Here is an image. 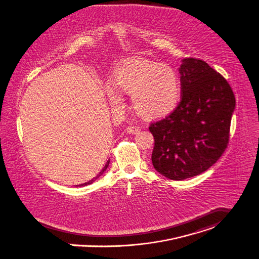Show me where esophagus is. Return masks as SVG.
Segmentation results:
<instances>
[{"label": "esophagus", "mask_w": 259, "mask_h": 259, "mask_svg": "<svg viewBox=\"0 0 259 259\" xmlns=\"http://www.w3.org/2000/svg\"><path fill=\"white\" fill-rule=\"evenodd\" d=\"M126 132H127V134L136 135V134H138L140 132V127L139 126H135V125H131V126L126 127Z\"/></svg>", "instance_id": "34e87169"}]
</instances>
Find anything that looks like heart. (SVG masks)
Listing matches in <instances>:
<instances>
[{
  "label": "heart",
  "instance_id": "1",
  "mask_svg": "<svg viewBox=\"0 0 259 259\" xmlns=\"http://www.w3.org/2000/svg\"><path fill=\"white\" fill-rule=\"evenodd\" d=\"M107 93L111 104L118 107V92L132 96L134 109L142 118L153 119L169 115L178 105L181 84L177 72L167 64L143 59L122 62L112 75ZM116 90L115 91L114 89Z\"/></svg>",
  "mask_w": 259,
  "mask_h": 259
}]
</instances>
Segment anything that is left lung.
Masks as SVG:
<instances>
[{
  "mask_svg": "<svg viewBox=\"0 0 259 259\" xmlns=\"http://www.w3.org/2000/svg\"><path fill=\"white\" fill-rule=\"evenodd\" d=\"M181 100L164 118L151 122L153 167L181 181L208 170L230 141L235 107L228 81L201 59L185 58L179 68Z\"/></svg>",
  "mask_w": 259,
  "mask_h": 259,
  "instance_id": "1",
  "label": "left lung"
}]
</instances>
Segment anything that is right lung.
<instances>
[{
	"instance_id": "1",
	"label": "right lung",
	"mask_w": 259,
	"mask_h": 259,
	"mask_svg": "<svg viewBox=\"0 0 259 259\" xmlns=\"http://www.w3.org/2000/svg\"><path fill=\"white\" fill-rule=\"evenodd\" d=\"M109 163H110V160H108V161H107V163H106V165H105V167L102 169V171H101V172H100V173H99V174H98V175H97L95 178H93L92 180H90L89 182H86V183H84V184H81V185H77V186H86V185H90V184H92V183L94 182L95 180H96L97 178H99V177H100V176H101V175L104 173V171H105V170L108 168Z\"/></svg>"
}]
</instances>
